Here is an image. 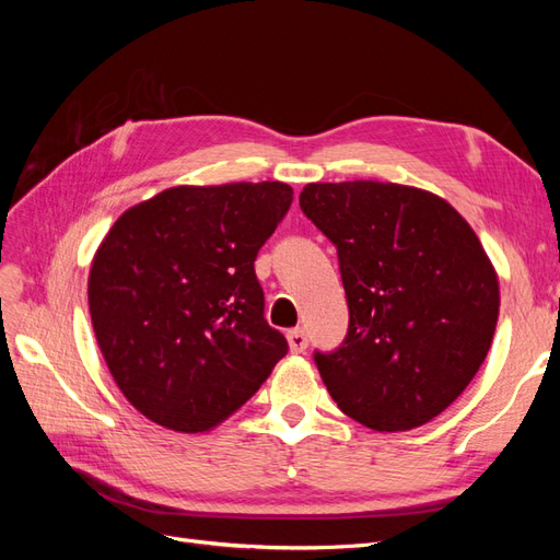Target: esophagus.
I'll return each mask as SVG.
<instances>
[{
    "instance_id": "1",
    "label": "esophagus",
    "mask_w": 560,
    "mask_h": 560,
    "mask_svg": "<svg viewBox=\"0 0 560 560\" xmlns=\"http://www.w3.org/2000/svg\"><path fill=\"white\" fill-rule=\"evenodd\" d=\"M287 343H290L292 352H303L308 348V334L303 329H290L287 331Z\"/></svg>"
}]
</instances>
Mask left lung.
<instances>
[{"mask_svg": "<svg viewBox=\"0 0 560 560\" xmlns=\"http://www.w3.org/2000/svg\"><path fill=\"white\" fill-rule=\"evenodd\" d=\"M299 206L338 252L348 334L315 364L346 416L376 432L425 425L493 343L498 273L444 198L393 182L306 184Z\"/></svg>", "mask_w": 560, "mask_h": 560, "instance_id": "8db88e82", "label": "left lung"}]
</instances>
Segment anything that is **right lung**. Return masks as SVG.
I'll return each instance as SVG.
<instances>
[{"label":"right lung","mask_w":560,"mask_h":560,"mask_svg":"<svg viewBox=\"0 0 560 560\" xmlns=\"http://www.w3.org/2000/svg\"><path fill=\"white\" fill-rule=\"evenodd\" d=\"M282 182L173 186L116 219L89 276L93 331L116 385L149 420L208 432L287 354L254 273L292 206Z\"/></svg>","instance_id":"add662e5"}]
</instances>
